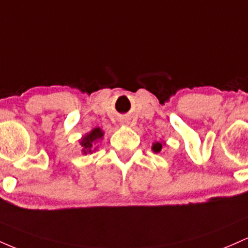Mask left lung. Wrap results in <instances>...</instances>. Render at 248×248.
<instances>
[{
	"mask_svg": "<svg viewBox=\"0 0 248 248\" xmlns=\"http://www.w3.org/2000/svg\"><path fill=\"white\" fill-rule=\"evenodd\" d=\"M161 144L160 143H155V144H154V146H152V150H154L155 152H159L160 150H161Z\"/></svg>",
	"mask_w": 248,
	"mask_h": 248,
	"instance_id": "8db88e82",
	"label": "left lung"
}]
</instances>
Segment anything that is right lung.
<instances>
[{"label":"right lung","mask_w":248,"mask_h":248,"mask_svg":"<svg viewBox=\"0 0 248 248\" xmlns=\"http://www.w3.org/2000/svg\"><path fill=\"white\" fill-rule=\"evenodd\" d=\"M103 137V131L99 127H96L93 129L90 133H88L85 137H83L82 140H80V145L83 147V152L85 155L87 154H91L94 147V144L97 143L98 139H101Z\"/></svg>","instance_id":"add662e5"}]
</instances>
